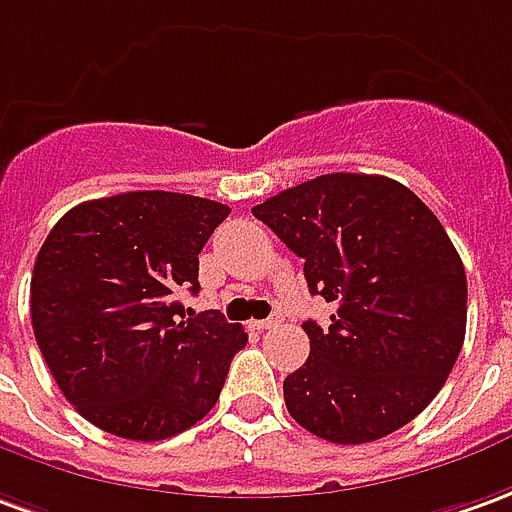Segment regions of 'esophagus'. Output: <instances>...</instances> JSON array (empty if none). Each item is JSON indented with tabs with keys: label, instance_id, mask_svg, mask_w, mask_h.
<instances>
[{
	"label": "esophagus",
	"instance_id": "obj_1",
	"mask_svg": "<svg viewBox=\"0 0 512 512\" xmlns=\"http://www.w3.org/2000/svg\"><path fill=\"white\" fill-rule=\"evenodd\" d=\"M278 323H281V320H278L276 315V317H267V320H259V323H253V326H256L259 331H270V329H276Z\"/></svg>",
	"mask_w": 512,
	"mask_h": 512
}]
</instances>
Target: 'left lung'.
Listing matches in <instances>:
<instances>
[{
    "label": "left lung",
    "instance_id": "1",
    "mask_svg": "<svg viewBox=\"0 0 512 512\" xmlns=\"http://www.w3.org/2000/svg\"><path fill=\"white\" fill-rule=\"evenodd\" d=\"M253 217L303 259L309 359L284 379L290 415L343 446L410 424L446 384L465 340V267L440 220L404 183L331 172L278 192Z\"/></svg>",
    "mask_w": 512,
    "mask_h": 512
}]
</instances>
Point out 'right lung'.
Returning <instances> with one entry per match:
<instances>
[{
    "label": "right lung",
    "instance_id": "add662e5",
    "mask_svg": "<svg viewBox=\"0 0 512 512\" xmlns=\"http://www.w3.org/2000/svg\"><path fill=\"white\" fill-rule=\"evenodd\" d=\"M228 206L125 192L66 211L30 281L35 343L66 401L125 440H167L217 404L248 334L217 309L186 312L200 250Z\"/></svg>",
    "mask_w": 512,
    "mask_h": 512
}]
</instances>
